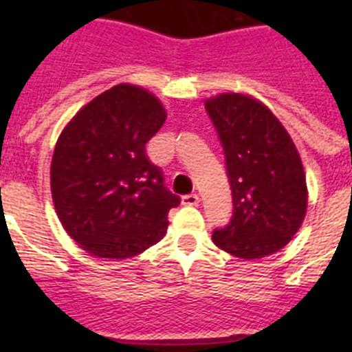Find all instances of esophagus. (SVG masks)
Listing matches in <instances>:
<instances>
[{"instance_id": "34e87169", "label": "esophagus", "mask_w": 352, "mask_h": 352, "mask_svg": "<svg viewBox=\"0 0 352 352\" xmlns=\"http://www.w3.org/2000/svg\"><path fill=\"white\" fill-rule=\"evenodd\" d=\"M199 201H201V199H199L197 194H188L182 197V203L185 204V206H197Z\"/></svg>"}]
</instances>
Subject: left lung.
Listing matches in <instances>:
<instances>
[{"mask_svg": "<svg viewBox=\"0 0 352 352\" xmlns=\"http://www.w3.org/2000/svg\"><path fill=\"white\" fill-rule=\"evenodd\" d=\"M222 142L231 183L232 217L214 229L213 243L239 259L278 252L307 213V182L298 149L268 107L239 93L206 100Z\"/></svg>", "mask_w": 352, "mask_h": 352, "instance_id": "obj_1", "label": "left lung"}]
</instances>
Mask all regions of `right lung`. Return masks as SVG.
I'll return each mask as SVG.
<instances>
[{
	"instance_id": "right-lung-1",
	"label": "right lung",
	"mask_w": 352,
	"mask_h": 352,
	"mask_svg": "<svg viewBox=\"0 0 352 352\" xmlns=\"http://www.w3.org/2000/svg\"><path fill=\"white\" fill-rule=\"evenodd\" d=\"M164 105L146 89L118 84L84 105L61 132L51 192L65 231L104 259H129L166 236L182 199L146 155L164 125Z\"/></svg>"
}]
</instances>
